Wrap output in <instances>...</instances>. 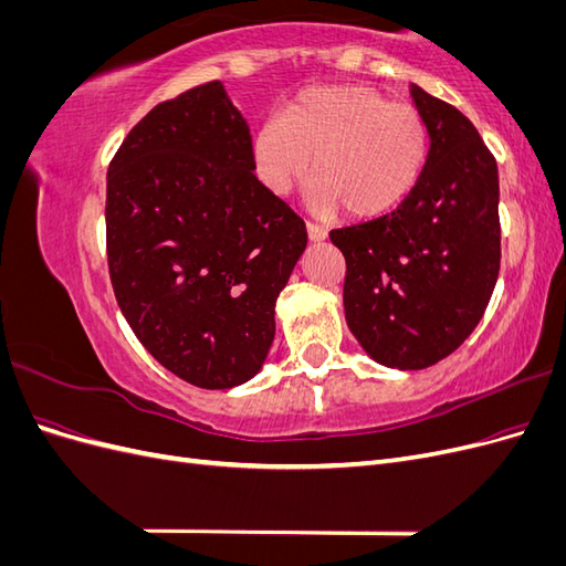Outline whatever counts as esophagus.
Masks as SVG:
<instances>
[{"instance_id": "1", "label": "esophagus", "mask_w": 566, "mask_h": 566, "mask_svg": "<svg viewBox=\"0 0 566 566\" xmlns=\"http://www.w3.org/2000/svg\"><path fill=\"white\" fill-rule=\"evenodd\" d=\"M306 235H310L312 243H318V241H325V238H328V231H325L318 224H314V221H306Z\"/></svg>"}]
</instances>
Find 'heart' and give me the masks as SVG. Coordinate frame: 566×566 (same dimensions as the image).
Listing matches in <instances>:
<instances>
[{
	"label": "heart",
	"instance_id": "1",
	"mask_svg": "<svg viewBox=\"0 0 566 566\" xmlns=\"http://www.w3.org/2000/svg\"><path fill=\"white\" fill-rule=\"evenodd\" d=\"M432 136L413 106L370 87H316L271 115L252 136V163L273 196H287L312 172V202L339 205L354 219L382 217L416 191Z\"/></svg>",
	"mask_w": 566,
	"mask_h": 566
}]
</instances>
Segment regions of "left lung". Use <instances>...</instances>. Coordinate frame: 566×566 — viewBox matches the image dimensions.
<instances>
[{"label": "left lung", "mask_w": 566, "mask_h": 566, "mask_svg": "<svg viewBox=\"0 0 566 566\" xmlns=\"http://www.w3.org/2000/svg\"><path fill=\"white\" fill-rule=\"evenodd\" d=\"M432 136L430 163L397 210L331 231L345 254V316L364 352L420 370L482 321L501 269L499 167L470 119L410 84Z\"/></svg>", "instance_id": "1"}]
</instances>
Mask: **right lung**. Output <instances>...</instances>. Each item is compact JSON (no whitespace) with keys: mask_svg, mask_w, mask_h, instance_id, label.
<instances>
[{"mask_svg":"<svg viewBox=\"0 0 566 566\" xmlns=\"http://www.w3.org/2000/svg\"><path fill=\"white\" fill-rule=\"evenodd\" d=\"M221 82L163 101L108 167L106 250L119 312L148 354L202 389L260 373L304 221L254 177Z\"/></svg>","mask_w":566,"mask_h":566,"instance_id":"add662e5","label":"right lung"}]
</instances>
